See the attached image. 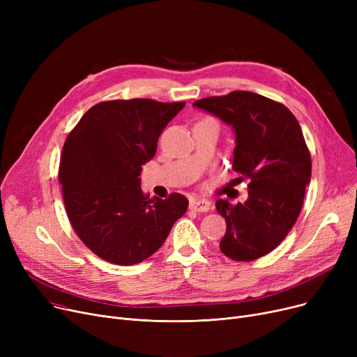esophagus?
<instances>
[{
	"mask_svg": "<svg viewBox=\"0 0 357 357\" xmlns=\"http://www.w3.org/2000/svg\"><path fill=\"white\" fill-rule=\"evenodd\" d=\"M190 207L197 213H207L211 208V202L208 199H192Z\"/></svg>",
	"mask_w": 357,
	"mask_h": 357,
	"instance_id": "1",
	"label": "esophagus"
}]
</instances>
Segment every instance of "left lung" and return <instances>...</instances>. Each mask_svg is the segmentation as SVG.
Segmentation results:
<instances>
[{
  "mask_svg": "<svg viewBox=\"0 0 357 357\" xmlns=\"http://www.w3.org/2000/svg\"><path fill=\"white\" fill-rule=\"evenodd\" d=\"M194 107L233 127V171L250 181L245 204L215 202L227 224L220 249L237 261L256 260L282 243L301 213L311 179L301 126L284 104L249 91L197 100Z\"/></svg>",
  "mask_w": 357,
  "mask_h": 357,
  "instance_id": "1",
  "label": "left lung"
}]
</instances>
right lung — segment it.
<instances>
[{"label":"right lung","instance_id":"obj_1","mask_svg":"<svg viewBox=\"0 0 357 357\" xmlns=\"http://www.w3.org/2000/svg\"><path fill=\"white\" fill-rule=\"evenodd\" d=\"M183 107L149 98L102 101L63 144L59 182L68 218L84 245L109 264L130 266L152 256L188 208L182 194L149 198L139 178Z\"/></svg>","mask_w":357,"mask_h":357}]
</instances>
